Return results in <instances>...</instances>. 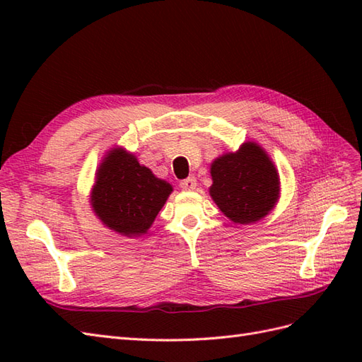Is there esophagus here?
I'll use <instances>...</instances> for the list:
<instances>
[{
    "mask_svg": "<svg viewBox=\"0 0 362 362\" xmlns=\"http://www.w3.org/2000/svg\"><path fill=\"white\" fill-rule=\"evenodd\" d=\"M196 177H187V179H183L182 182H180V187L183 188V189H188V191H193V189H196Z\"/></svg>",
    "mask_w": 362,
    "mask_h": 362,
    "instance_id": "esophagus-1",
    "label": "esophagus"
}]
</instances>
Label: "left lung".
Returning <instances> with one entry per match:
<instances>
[{"label":"left lung","instance_id":"1","mask_svg":"<svg viewBox=\"0 0 362 362\" xmlns=\"http://www.w3.org/2000/svg\"><path fill=\"white\" fill-rule=\"evenodd\" d=\"M210 196L235 224H252L269 214L280 194L276 168L259 144L247 141L211 163Z\"/></svg>","mask_w":362,"mask_h":362}]
</instances>
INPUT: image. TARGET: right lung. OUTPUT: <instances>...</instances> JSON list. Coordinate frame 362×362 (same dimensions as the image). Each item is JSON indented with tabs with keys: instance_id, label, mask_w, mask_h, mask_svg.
<instances>
[{
	"instance_id": "obj_1",
	"label": "right lung",
	"mask_w": 362,
	"mask_h": 362,
	"mask_svg": "<svg viewBox=\"0 0 362 362\" xmlns=\"http://www.w3.org/2000/svg\"><path fill=\"white\" fill-rule=\"evenodd\" d=\"M173 187L122 148L107 152L91 188V206L105 227L124 236L148 232Z\"/></svg>"
}]
</instances>
